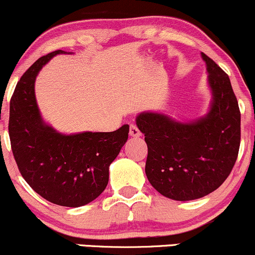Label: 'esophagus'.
I'll return each instance as SVG.
<instances>
[{"instance_id":"esophagus-1","label":"esophagus","mask_w":255,"mask_h":255,"mask_svg":"<svg viewBox=\"0 0 255 255\" xmlns=\"http://www.w3.org/2000/svg\"><path fill=\"white\" fill-rule=\"evenodd\" d=\"M129 135H130V136H136V137L137 136H141V131L137 128L136 125L131 124L129 126Z\"/></svg>"}]
</instances>
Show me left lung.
Wrapping results in <instances>:
<instances>
[{
  "mask_svg": "<svg viewBox=\"0 0 255 255\" xmlns=\"http://www.w3.org/2000/svg\"><path fill=\"white\" fill-rule=\"evenodd\" d=\"M208 82L211 111L191 124H180L157 113H141L136 125L144 134L146 175L166 198L188 201L214 192L228 178L240 147V109L230 77L211 57Z\"/></svg>",
  "mask_w": 255,
  "mask_h": 255,
  "instance_id": "left-lung-1",
  "label": "left lung"
}]
</instances>
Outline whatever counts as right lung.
<instances>
[{"label":"right lung","mask_w":255,"mask_h":255,"mask_svg":"<svg viewBox=\"0 0 255 255\" xmlns=\"http://www.w3.org/2000/svg\"><path fill=\"white\" fill-rule=\"evenodd\" d=\"M62 53L40 57L22 75L10 99L8 129L12 155L28 185L53 204L80 207L107 187L109 165L127 141L129 126L108 133L63 135L42 121L35 79L51 57Z\"/></svg>","instance_id":"1"}]
</instances>
